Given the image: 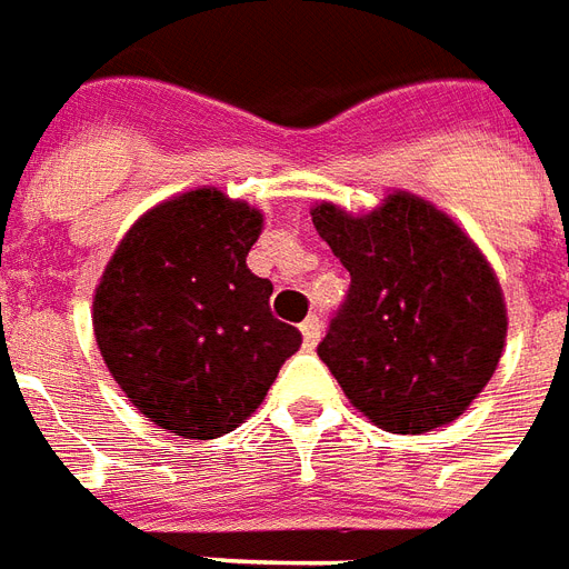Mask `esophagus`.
<instances>
[{"label": "esophagus", "instance_id": "esophagus-1", "mask_svg": "<svg viewBox=\"0 0 569 569\" xmlns=\"http://www.w3.org/2000/svg\"><path fill=\"white\" fill-rule=\"evenodd\" d=\"M300 332H302V341H306V348H315V345L320 341V320L306 318L300 323Z\"/></svg>", "mask_w": 569, "mask_h": 569}]
</instances>
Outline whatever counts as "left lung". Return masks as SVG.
Instances as JSON below:
<instances>
[{"label":"left lung","instance_id":"obj_1","mask_svg":"<svg viewBox=\"0 0 569 569\" xmlns=\"http://www.w3.org/2000/svg\"><path fill=\"white\" fill-rule=\"evenodd\" d=\"M311 221L350 272L345 306L318 345L350 405L396 435L462 417L507 339L501 284L471 237L408 191L366 216L318 203Z\"/></svg>","mask_w":569,"mask_h":569}]
</instances>
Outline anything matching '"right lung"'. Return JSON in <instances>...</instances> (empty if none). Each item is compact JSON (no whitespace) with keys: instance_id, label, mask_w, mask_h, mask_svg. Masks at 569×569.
I'll list each match as a JSON object with an SVG mask.
<instances>
[{"instance_id":"1","label":"right lung","mask_w":569,"mask_h":569,"mask_svg":"<svg viewBox=\"0 0 569 569\" xmlns=\"http://www.w3.org/2000/svg\"><path fill=\"white\" fill-rule=\"evenodd\" d=\"M260 209L194 188L140 216L96 288L92 327L113 381L161 429L209 441L249 420L302 336L249 267Z\"/></svg>"}]
</instances>
